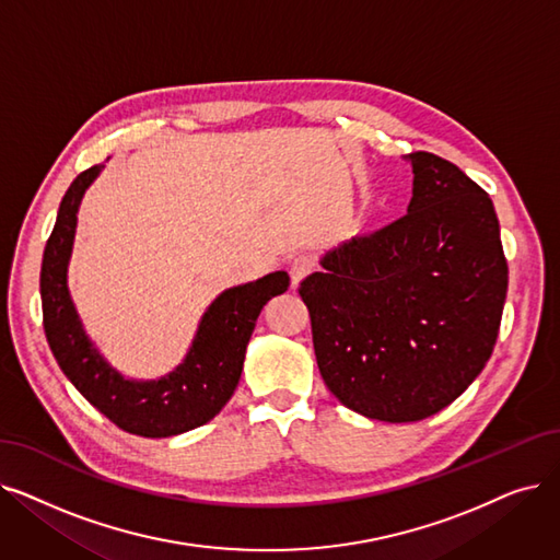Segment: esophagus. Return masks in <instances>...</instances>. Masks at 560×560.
<instances>
[{"mask_svg":"<svg viewBox=\"0 0 560 560\" xmlns=\"http://www.w3.org/2000/svg\"><path fill=\"white\" fill-rule=\"evenodd\" d=\"M313 270V258L308 254H300L290 262V279H293V285H298L304 277H308Z\"/></svg>","mask_w":560,"mask_h":560,"instance_id":"1","label":"esophagus"}]
</instances>
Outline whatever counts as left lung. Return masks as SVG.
<instances>
[{
    "label": "left lung",
    "instance_id": "8db88e82",
    "mask_svg": "<svg viewBox=\"0 0 560 560\" xmlns=\"http://www.w3.org/2000/svg\"><path fill=\"white\" fill-rule=\"evenodd\" d=\"M409 160L407 212L329 252L300 283L329 392L388 423L436 415L478 377L508 290L490 194L440 155Z\"/></svg>",
    "mask_w": 560,
    "mask_h": 560
}]
</instances>
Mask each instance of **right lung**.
Here are the masks:
<instances>
[{
	"label": "right lung",
	"instance_id": "right-lung-1",
	"mask_svg": "<svg viewBox=\"0 0 560 560\" xmlns=\"http://www.w3.org/2000/svg\"><path fill=\"white\" fill-rule=\"evenodd\" d=\"M93 164L68 187L40 267L43 327L63 375L120 430L139 436H172L208 423L233 396L247 343L262 306L290 285L285 272L226 290L212 302L183 366L158 382L124 380L86 338L70 302L66 267L84 189L101 174Z\"/></svg>",
	"mask_w": 560,
	"mask_h": 560
}]
</instances>
